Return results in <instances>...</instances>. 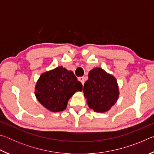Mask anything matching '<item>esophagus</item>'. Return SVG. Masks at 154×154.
<instances>
[{"mask_svg":"<svg viewBox=\"0 0 154 154\" xmlns=\"http://www.w3.org/2000/svg\"><path fill=\"white\" fill-rule=\"evenodd\" d=\"M78 79H79V81H80V82H82L83 85L84 84V83H85V77H79V78H78Z\"/></svg>","mask_w":154,"mask_h":154,"instance_id":"esophagus-1","label":"esophagus"}]
</instances>
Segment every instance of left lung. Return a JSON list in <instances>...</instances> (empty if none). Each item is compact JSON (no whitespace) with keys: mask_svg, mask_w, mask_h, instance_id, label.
<instances>
[{"mask_svg":"<svg viewBox=\"0 0 154 154\" xmlns=\"http://www.w3.org/2000/svg\"><path fill=\"white\" fill-rule=\"evenodd\" d=\"M83 92L89 107L100 113L109 110L119 96L116 78L100 68H95L89 72Z\"/></svg>","mask_w":154,"mask_h":154,"instance_id":"1","label":"left lung"}]
</instances>
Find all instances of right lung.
Instances as JSON below:
<instances>
[{"label":"right lung","mask_w":154,"mask_h":154,"mask_svg":"<svg viewBox=\"0 0 154 154\" xmlns=\"http://www.w3.org/2000/svg\"><path fill=\"white\" fill-rule=\"evenodd\" d=\"M82 83L73 72L62 66L41 75L35 87L38 100L46 109L58 112L66 109L69 99L77 91H82Z\"/></svg>","instance_id":"1"}]
</instances>
